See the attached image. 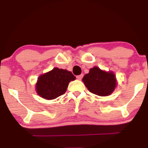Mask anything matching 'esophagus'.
I'll return each instance as SVG.
<instances>
[{
  "label": "esophagus",
  "mask_w": 148,
  "mask_h": 148,
  "mask_svg": "<svg viewBox=\"0 0 148 148\" xmlns=\"http://www.w3.org/2000/svg\"><path fill=\"white\" fill-rule=\"evenodd\" d=\"M83 76H84L83 74H80V75L77 76V79H79V80H81L82 79Z\"/></svg>",
  "instance_id": "34e87169"
}]
</instances>
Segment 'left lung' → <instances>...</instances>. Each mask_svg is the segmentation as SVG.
<instances>
[{
	"instance_id": "1",
	"label": "left lung",
	"mask_w": 148,
	"mask_h": 148,
	"mask_svg": "<svg viewBox=\"0 0 148 148\" xmlns=\"http://www.w3.org/2000/svg\"><path fill=\"white\" fill-rule=\"evenodd\" d=\"M82 81L89 92L99 96L110 95L116 86L115 75L98 67L91 69L89 74L83 77Z\"/></svg>"
}]
</instances>
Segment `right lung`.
Instances as JSON below:
<instances>
[{"mask_svg":"<svg viewBox=\"0 0 148 148\" xmlns=\"http://www.w3.org/2000/svg\"><path fill=\"white\" fill-rule=\"evenodd\" d=\"M75 79L71 71L54 68L38 77L36 92L46 99H56L65 93L69 82Z\"/></svg>","mask_w":148,"mask_h":148,"instance_id":"1","label":"right lung"}]
</instances>
